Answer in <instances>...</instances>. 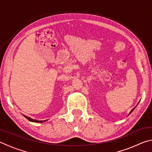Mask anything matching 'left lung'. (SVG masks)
<instances>
[{
  "mask_svg": "<svg viewBox=\"0 0 152 152\" xmlns=\"http://www.w3.org/2000/svg\"><path fill=\"white\" fill-rule=\"evenodd\" d=\"M133 110H134V109H132V110H131V112H130V113H129V114H130V113H132V111H133Z\"/></svg>",
  "mask_w": 152,
  "mask_h": 152,
  "instance_id": "left-lung-1",
  "label": "left lung"
}]
</instances>
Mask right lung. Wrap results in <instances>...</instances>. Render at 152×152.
I'll return each mask as SVG.
<instances>
[{"label": "right lung", "instance_id": "add662e5", "mask_svg": "<svg viewBox=\"0 0 152 152\" xmlns=\"http://www.w3.org/2000/svg\"><path fill=\"white\" fill-rule=\"evenodd\" d=\"M24 117L26 118V119H27L29 121H31V122H35V123H43V122H45V121H46L47 120H44V121H37V120H35V119H31V118H30V117H27V116H25V115H24Z\"/></svg>", "mask_w": 152, "mask_h": 152}]
</instances>
